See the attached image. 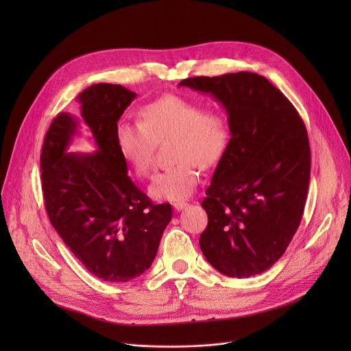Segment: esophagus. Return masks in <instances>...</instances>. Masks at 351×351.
<instances>
[{"label":"esophagus","instance_id":"obj_1","mask_svg":"<svg viewBox=\"0 0 351 351\" xmlns=\"http://www.w3.org/2000/svg\"><path fill=\"white\" fill-rule=\"evenodd\" d=\"M189 204L187 203H183V202H178V203H173V208L176 211H182L183 208H186Z\"/></svg>","mask_w":351,"mask_h":351}]
</instances>
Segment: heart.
I'll list each match as a JSON object with an SVG mask.
<instances>
[{
  "mask_svg": "<svg viewBox=\"0 0 351 351\" xmlns=\"http://www.w3.org/2000/svg\"><path fill=\"white\" fill-rule=\"evenodd\" d=\"M138 122L117 125V145L123 160L140 178L154 168L157 143L172 138L173 167L156 175L149 191L162 199H183L198 182L197 168L207 169L223 156L229 125L217 111H204L198 103L179 95H164L138 111Z\"/></svg>",
  "mask_w": 351,
  "mask_h": 351,
  "instance_id": "heart-1",
  "label": "heart"
}]
</instances>
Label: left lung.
Returning a JSON list of instances; mask_svg holds the SVG:
<instances>
[{
    "instance_id": "8db88e82",
    "label": "left lung",
    "mask_w": 351,
    "mask_h": 351,
    "mask_svg": "<svg viewBox=\"0 0 351 351\" xmlns=\"http://www.w3.org/2000/svg\"><path fill=\"white\" fill-rule=\"evenodd\" d=\"M226 110L230 140L206 190L208 225L199 236L207 261L230 278L269 269L286 252L310 184L304 122L267 77L253 72L184 79Z\"/></svg>"
}]
</instances>
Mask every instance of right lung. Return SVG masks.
I'll list each match as a JSON object with an SVG mask.
<instances>
[{"label":"right lung","mask_w":351,"mask_h":351,"mask_svg":"<svg viewBox=\"0 0 351 351\" xmlns=\"http://www.w3.org/2000/svg\"><path fill=\"white\" fill-rule=\"evenodd\" d=\"M136 93L98 83L77 95L82 121L98 147L66 153L79 119L61 112L41 148V187L49 221L94 276L129 282L152 267L172 219L171 204H153L129 178L117 145V125Z\"/></svg>","instance_id":"right-lung-1"}]
</instances>
